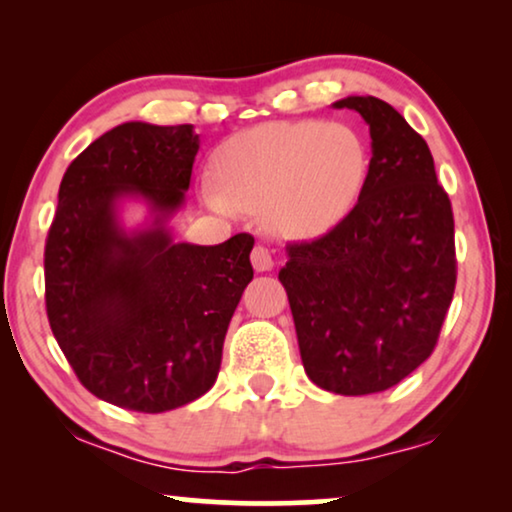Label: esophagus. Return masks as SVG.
Masks as SVG:
<instances>
[{
  "instance_id": "esophagus-1",
  "label": "esophagus",
  "mask_w": 512,
  "mask_h": 512,
  "mask_svg": "<svg viewBox=\"0 0 512 512\" xmlns=\"http://www.w3.org/2000/svg\"><path fill=\"white\" fill-rule=\"evenodd\" d=\"M251 265H254L256 272L272 270V265H275L272 251L268 247H263V244H258V247H254V251H251Z\"/></svg>"
}]
</instances>
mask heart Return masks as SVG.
<instances>
[{
  "instance_id": "b5f03b06",
  "label": "heart",
  "mask_w": 512,
  "mask_h": 512,
  "mask_svg": "<svg viewBox=\"0 0 512 512\" xmlns=\"http://www.w3.org/2000/svg\"><path fill=\"white\" fill-rule=\"evenodd\" d=\"M368 149L352 128L324 121L263 123L214 153L219 212H263L275 235L319 237L352 214L368 179Z\"/></svg>"
}]
</instances>
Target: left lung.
<instances>
[{
  "instance_id": "obj_1",
  "label": "left lung",
  "mask_w": 512,
  "mask_h": 512,
  "mask_svg": "<svg viewBox=\"0 0 512 512\" xmlns=\"http://www.w3.org/2000/svg\"><path fill=\"white\" fill-rule=\"evenodd\" d=\"M370 128L368 179L331 233L286 247L300 359L317 387L366 396L429 359L457 284L452 205L429 146L377 97H345Z\"/></svg>"
}]
</instances>
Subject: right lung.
Listing matches in <instances>:
<instances>
[{
    "label": "right lung",
    "mask_w": 512,
    "mask_h": 512,
    "mask_svg": "<svg viewBox=\"0 0 512 512\" xmlns=\"http://www.w3.org/2000/svg\"><path fill=\"white\" fill-rule=\"evenodd\" d=\"M198 149L193 125L130 121L62 177L44 254L48 324L83 387L118 408L156 415L207 394L254 277L251 235L202 247L167 228ZM130 197L152 214L135 231L120 223Z\"/></svg>",
    "instance_id": "1"
}]
</instances>
